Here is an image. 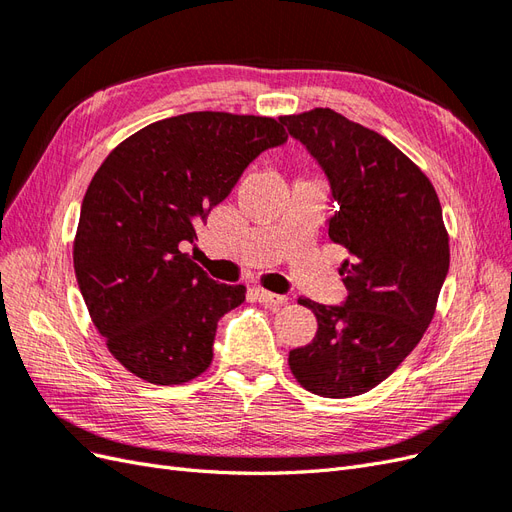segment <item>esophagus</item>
<instances>
[{
  "label": "esophagus",
  "mask_w": 512,
  "mask_h": 512,
  "mask_svg": "<svg viewBox=\"0 0 512 512\" xmlns=\"http://www.w3.org/2000/svg\"><path fill=\"white\" fill-rule=\"evenodd\" d=\"M254 294H256V299L260 303H267V305H282V303L288 301L286 294H275V292H269L265 288H254Z\"/></svg>",
  "instance_id": "1"
}]
</instances>
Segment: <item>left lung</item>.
Listing matches in <instances>:
<instances>
[{"label":"left lung","instance_id":"obj_1","mask_svg":"<svg viewBox=\"0 0 512 512\" xmlns=\"http://www.w3.org/2000/svg\"><path fill=\"white\" fill-rule=\"evenodd\" d=\"M282 123L324 168L339 203L329 237L344 245L348 299L329 307L301 297L316 337L288 354L292 376L331 399L363 395L404 363L436 314L448 273V232L429 177L404 151L333 108Z\"/></svg>","mask_w":512,"mask_h":512}]
</instances>
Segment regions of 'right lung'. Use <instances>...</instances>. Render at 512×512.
<instances>
[{
    "label": "right lung",
    "instance_id": "obj_1",
    "mask_svg": "<svg viewBox=\"0 0 512 512\" xmlns=\"http://www.w3.org/2000/svg\"><path fill=\"white\" fill-rule=\"evenodd\" d=\"M286 141L282 119L198 111L149 123L96 170L74 273L108 352L136 378L173 386L209 369L218 320L245 286L213 282L183 247L247 164Z\"/></svg>",
    "mask_w": 512,
    "mask_h": 512
}]
</instances>
